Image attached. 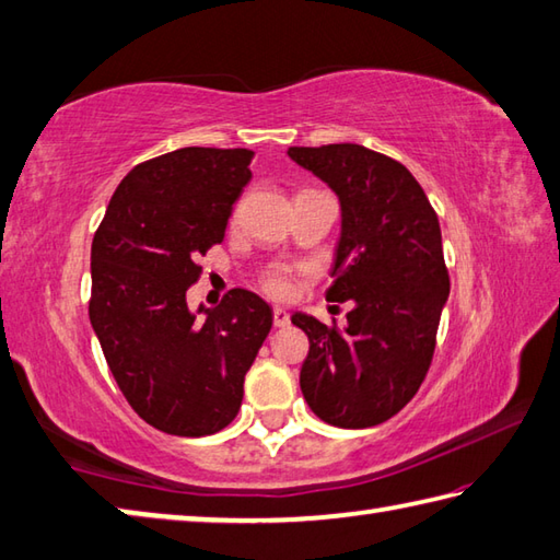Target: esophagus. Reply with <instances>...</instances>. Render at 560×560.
<instances>
[{
    "mask_svg": "<svg viewBox=\"0 0 560 560\" xmlns=\"http://www.w3.org/2000/svg\"><path fill=\"white\" fill-rule=\"evenodd\" d=\"M291 323V315H289V311H283V308H273V325L277 327H287Z\"/></svg>",
    "mask_w": 560,
    "mask_h": 560,
    "instance_id": "1",
    "label": "esophagus"
}]
</instances>
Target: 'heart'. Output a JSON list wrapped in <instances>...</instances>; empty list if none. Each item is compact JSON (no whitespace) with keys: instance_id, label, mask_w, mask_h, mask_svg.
<instances>
[{"instance_id":"obj_1","label":"heart","mask_w":560,"mask_h":560,"mask_svg":"<svg viewBox=\"0 0 560 560\" xmlns=\"http://www.w3.org/2000/svg\"><path fill=\"white\" fill-rule=\"evenodd\" d=\"M261 287L271 295H287L291 289L289 271L287 269H271L265 279H261Z\"/></svg>"}]
</instances>
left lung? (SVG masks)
I'll return each mask as SVG.
<instances>
[{
  "label": "left lung",
  "mask_w": 560,
  "mask_h": 560,
  "mask_svg": "<svg viewBox=\"0 0 560 560\" xmlns=\"http://www.w3.org/2000/svg\"><path fill=\"white\" fill-rule=\"evenodd\" d=\"M289 158L337 194L327 301L354 303L345 330L291 315L311 342L301 390L323 422L364 430L398 415L432 364L448 299L440 218L408 167L364 145L289 148Z\"/></svg>",
  "instance_id": "1"
}]
</instances>
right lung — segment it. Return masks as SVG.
Here are the masks:
<instances>
[{"label": "right lung", "mask_w": 560, "mask_h": 560, "mask_svg": "<svg viewBox=\"0 0 560 560\" xmlns=\"http://www.w3.org/2000/svg\"><path fill=\"white\" fill-rule=\"evenodd\" d=\"M255 152L182 148L130 170L92 243L90 320L120 393L174 436L235 420L245 374L271 330V308L233 289L215 308L186 305L196 257L223 243Z\"/></svg>", "instance_id": "1"}]
</instances>
